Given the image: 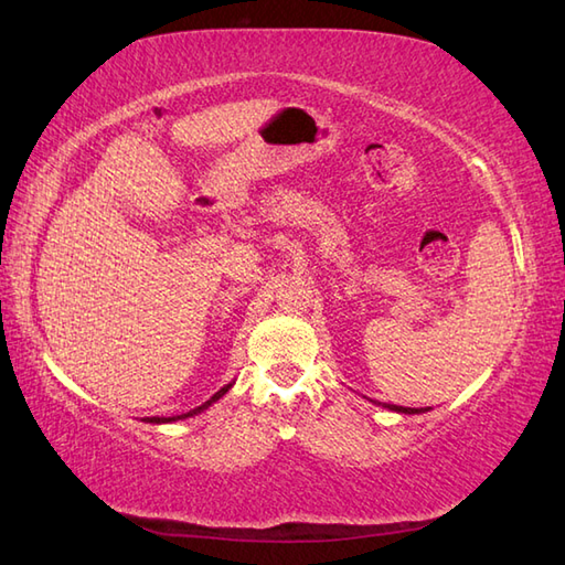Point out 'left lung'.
Here are the masks:
<instances>
[{"label":"left lung","instance_id":"8db88e82","mask_svg":"<svg viewBox=\"0 0 565 565\" xmlns=\"http://www.w3.org/2000/svg\"><path fill=\"white\" fill-rule=\"evenodd\" d=\"M373 402V399H371ZM375 404H380V406H385V409H390V412H397V414H424V412H428L430 406H426V409H412V406H399V404H383V402H375Z\"/></svg>","mask_w":565,"mask_h":565}]
</instances>
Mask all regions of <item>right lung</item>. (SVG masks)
Listing matches in <instances>:
<instances>
[{"instance_id": "obj_1", "label": "right lung", "mask_w": 565, "mask_h": 565, "mask_svg": "<svg viewBox=\"0 0 565 565\" xmlns=\"http://www.w3.org/2000/svg\"><path fill=\"white\" fill-rule=\"evenodd\" d=\"M233 387V383H228V385H223L216 395L212 397V399H206L204 404H200V406H194V409H190V412H185V414H175V416H143L141 422H147V424H173V422H182V418H190V416H196V414H202L204 409H209V406H212L214 402H218L223 395H226V392Z\"/></svg>"}]
</instances>
